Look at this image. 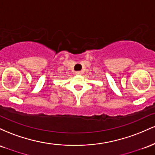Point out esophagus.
<instances>
[{
  "label": "esophagus",
  "instance_id": "esophagus-1",
  "mask_svg": "<svg viewBox=\"0 0 155 155\" xmlns=\"http://www.w3.org/2000/svg\"><path fill=\"white\" fill-rule=\"evenodd\" d=\"M75 74H76V75H81V74H82V72L80 71H76Z\"/></svg>",
  "mask_w": 155,
  "mask_h": 155
}]
</instances>
